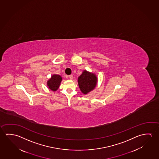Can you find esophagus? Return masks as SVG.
Masks as SVG:
<instances>
[{"mask_svg": "<svg viewBox=\"0 0 159 159\" xmlns=\"http://www.w3.org/2000/svg\"><path fill=\"white\" fill-rule=\"evenodd\" d=\"M69 78L70 79H73V75H70L69 76Z\"/></svg>", "mask_w": 159, "mask_h": 159, "instance_id": "1", "label": "esophagus"}]
</instances>
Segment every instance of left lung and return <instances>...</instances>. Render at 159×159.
<instances>
[{"label":"left lung","instance_id":"8db88e82","mask_svg":"<svg viewBox=\"0 0 159 159\" xmlns=\"http://www.w3.org/2000/svg\"><path fill=\"white\" fill-rule=\"evenodd\" d=\"M97 78L93 73L84 70L78 78L79 86L81 92L84 94L93 90L96 86Z\"/></svg>","mask_w":159,"mask_h":159}]
</instances>
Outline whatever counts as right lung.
Returning a JSON list of instances; mask_svg holds the SVG:
<instances>
[{
    "mask_svg": "<svg viewBox=\"0 0 159 159\" xmlns=\"http://www.w3.org/2000/svg\"><path fill=\"white\" fill-rule=\"evenodd\" d=\"M62 78L59 75H53L52 78L48 81L47 85L49 87V88L52 91L57 90L60 85V83L61 81Z\"/></svg>",
    "mask_w": 159,
    "mask_h": 159,
    "instance_id": "1",
    "label": "right lung"
}]
</instances>
